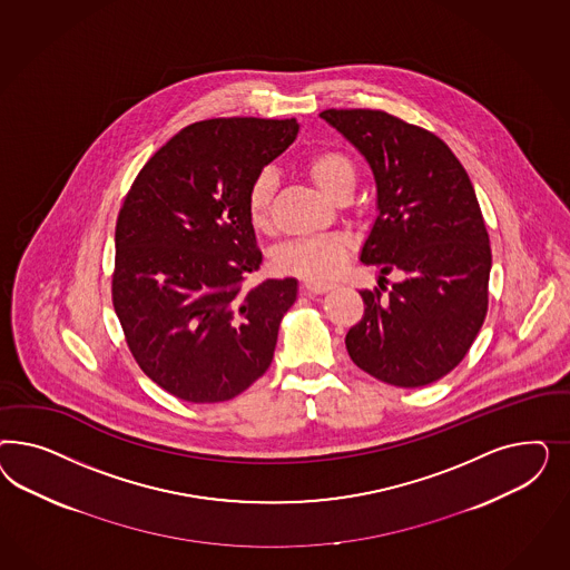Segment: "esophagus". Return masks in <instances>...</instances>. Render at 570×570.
I'll return each mask as SVG.
<instances>
[{
    "instance_id": "esophagus-1",
    "label": "esophagus",
    "mask_w": 570,
    "mask_h": 570,
    "mask_svg": "<svg viewBox=\"0 0 570 570\" xmlns=\"http://www.w3.org/2000/svg\"><path fill=\"white\" fill-rule=\"evenodd\" d=\"M303 291L309 294H324L328 293L330 288H332V284L330 282H322V279H313V277H305L303 279Z\"/></svg>"
}]
</instances>
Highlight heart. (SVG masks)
<instances>
[{
	"instance_id": "heart-1",
	"label": "heart",
	"mask_w": 570,
	"mask_h": 570,
	"mask_svg": "<svg viewBox=\"0 0 570 570\" xmlns=\"http://www.w3.org/2000/svg\"><path fill=\"white\" fill-rule=\"evenodd\" d=\"M303 169L309 175L311 181L332 200H336L343 194H351L357 179L353 160L341 150H315L305 156ZM276 186V173L272 169H261L248 184L246 210L250 224L259 229L267 227L272 219ZM346 246L348 240L345 234H317L294 238L277 248L274 265L282 274L322 279L334 276L343 267Z\"/></svg>"
}]
</instances>
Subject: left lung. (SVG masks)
<instances>
[{
	"label": "left lung",
	"mask_w": 570,
	"mask_h": 570,
	"mask_svg": "<svg viewBox=\"0 0 570 570\" xmlns=\"http://www.w3.org/2000/svg\"><path fill=\"white\" fill-rule=\"evenodd\" d=\"M367 160L379 217L362 263L380 272L362 291V322L346 332L351 360L370 376L417 389L466 357L489 305L491 246L466 169L431 131L384 110L330 108L320 115ZM406 274L382 297L383 276Z\"/></svg>",
	"instance_id": "obj_1"
}]
</instances>
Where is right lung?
<instances>
[{
    "mask_svg": "<svg viewBox=\"0 0 570 570\" xmlns=\"http://www.w3.org/2000/svg\"><path fill=\"white\" fill-rule=\"evenodd\" d=\"M296 134V119L191 122L144 165L125 196L112 305L139 367L173 397L234 399L274 360L298 282L244 288L263 261L246 190Z\"/></svg>",
    "mask_w": 570,
    "mask_h": 570,
    "instance_id": "1",
    "label": "right lung"
}]
</instances>
